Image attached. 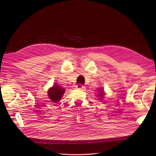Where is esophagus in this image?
I'll list each match as a JSON object with an SVG mask.
<instances>
[{
  "instance_id": "esophagus-1",
  "label": "esophagus",
  "mask_w": 156,
  "mask_h": 156,
  "mask_svg": "<svg viewBox=\"0 0 156 156\" xmlns=\"http://www.w3.org/2000/svg\"><path fill=\"white\" fill-rule=\"evenodd\" d=\"M76 88L77 89H84V88H85V87H84L83 85H82V84H79L76 86Z\"/></svg>"
}]
</instances>
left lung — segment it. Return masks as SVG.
I'll list each match as a JSON object with an SVG mask.
<instances>
[{
    "instance_id": "8db88e82",
    "label": "left lung",
    "mask_w": 156,
    "mask_h": 156,
    "mask_svg": "<svg viewBox=\"0 0 156 156\" xmlns=\"http://www.w3.org/2000/svg\"><path fill=\"white\" fill-rule=\"evenodd\" d=\"M98 97H99V100H102V99L104 98L105 96V92H104V90H103V88H98Z\"/></svg>"
}]
</instances>
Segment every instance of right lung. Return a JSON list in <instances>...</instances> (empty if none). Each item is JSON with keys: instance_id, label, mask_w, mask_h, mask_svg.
Here are the masks:
<instances>
[{"instance_id": "obj_1", "label": "right lung", "mask_w": 156, "mask_h": 156, "mask_svg": "<svg viewBox=\"0 0 156 156\" xmlns=\"http://www.w3.org/2000/svg\"><path fill=\"white\" fill-rule=\"evenodd\" d=\"M66 89L62 88L60 86L58 85L55 83L53 86L49 88L48 91V98L50 99L51 102L58 103L61 98H62L64 94L65 93Z\"/></svg>"}]
</instances>
